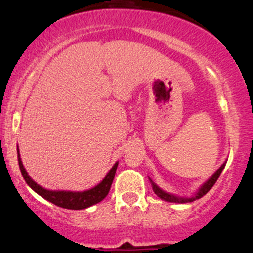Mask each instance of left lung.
I'll return each mask as SVG.
<instances>
[{"mask_svg":"<svg viewBox=\"0 0 253 253\" xmlns=\"http://www.w3.org/2000/svg\"><path fill=\"white\" fill-rule=\"evenodd\" d=\"M225 165H226V162H224V164H222L221 166H220L219 169H217V171L215 172L214 174H212V176L208 179V181L204 182V183L201 186V188H199L198 191H197L196 193H194L192 197H178V196H174V194L169 193V192L162 191V189L160 188V187L157 186L156 183H154V182H152L151 179H150V182H151V186H152V189H154L155 194H156L157 197H160V198H161L162 201L171 202V203H191V202L196 201V199L202 198V197L206 196V194L208 193L209 191H211V187L214 186L215 182L217 181L219 176H220V174H221V172H222V169H224Z\"/></svg>","mask_w":253,"mask_h":253,"instance_id":"8db88e82","label":"left lung"}]
</instances>
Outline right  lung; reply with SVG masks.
Returning a JSON list of instances; mask_svg holds the SVG:
<instances>
[{"label": "right lung", "instance_id": "obj_1", "mask_svg": "<svg viewBox=\"0 0 253 253\" xmlns=\"http://www.w3.org/2000/svg\"><path fill=\"white\" fill-rule=\"evenodd\" d=\"M17 154H18V164L19 169H21V173L23 176L24 181L27 182L29 187L33 189L36 193L42 197L46 201L51 202L52 204L57 207H61L65 209H74V211H79V209H86L88 207L94 206V204L99 203L103 201L108 194L109 189H111L112 183H113L114 176H116L117 167H118V162L113 165L111 171L107 173L103 181L101 183L97 184L96 187L91 189H87L84 192H72V191H50V189L42 188L39 186L37 182H34L31 177L27 173L26 169L23 166V162L21 160V155H19L18 146H17Z\"/></svg>", "mask_w": 253, "mask_h": 253}]
</instances>
